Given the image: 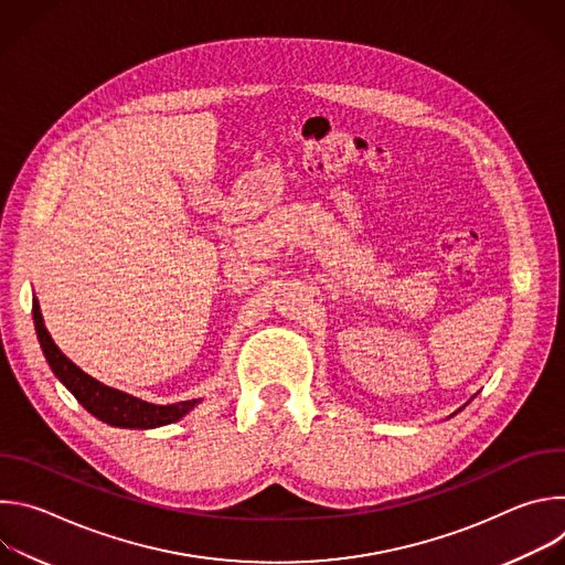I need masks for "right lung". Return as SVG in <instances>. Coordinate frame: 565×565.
Here are the masks:
<instances>
[{"label":"right lung","mask_w":565,"mask_h":565,"mask_svg":"<svg viewBox=\"0 0 565 565\" xmlns=\"http://www.w3.org/2000/svg\"><path fill=\"white\" fill-rule=\"evenodd\" d=\"M33 319H35V333L42 347V353L55 373V377L75 395V399L83 405L92 416L98 420L111 425V427H122V429H156L163 425H172L188 416L199 402V399H185L177 402V405H151V402H145L136 395H129L125 391H118L114 386H107L85 373L79 366H75L51 340L42 310L38 299H33Z\"/></svg>","instance_id":"add662e5"}]
</instances>
